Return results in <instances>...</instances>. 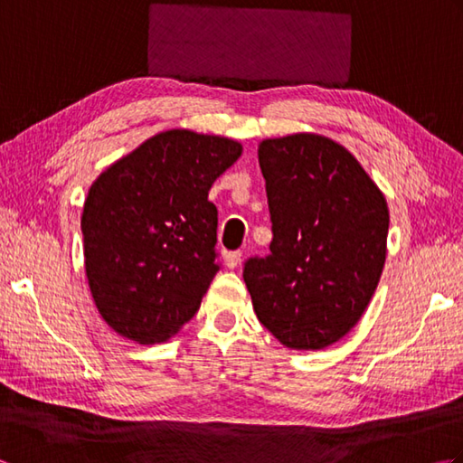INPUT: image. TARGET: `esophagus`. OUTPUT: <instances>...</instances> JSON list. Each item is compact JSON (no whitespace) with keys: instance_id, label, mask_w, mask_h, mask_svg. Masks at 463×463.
<instances>
[{"instance_id":"1","label":"esophagus","mask_w":463,"mask_h":463,"mask_svg":"<svg viewBox=\"0 0 463 463\" xmlns=\"http://www.w3.org/2000/svg\"><path fill=\"white\" fill-rule=\"evenodd\" d=\"M241 259H242V252L241 250H231L224 254V264L229 269H237L241 264Z\"/></svg>"}]
</instances>
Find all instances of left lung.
Masks as SVG:
<instances>
[{"instance_id": "obj_1", "label": "left lung", "mask_w": 463, "mask_h": 463, "mask_svg": "<svg viewBox=\"0 0 463 463\" xmlns=\"http://www.w3.org/2000/svg\"><path fill=\"white\" fill-rule=\"evenodd\" d=\"M272 221L267 259L242 279L260 324L287 348L320 350L356 326L376 290L390 213L346 146L314 133L259 145Z\"/></svg>"}]
</instances>
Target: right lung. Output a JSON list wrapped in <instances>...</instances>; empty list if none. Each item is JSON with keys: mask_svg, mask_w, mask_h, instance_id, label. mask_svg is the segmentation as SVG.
I'll list each match as a JSON object with an SVG mask.
<instances>
[{"mask_svg": "<svg viewBox=\"0 0 463 463\" xmlns=\"http://www.w3.org/2000/svg\"><path fill=\"white\" fill-rule=\"evenodd\" d=\"M239 141L171 129L97 176L83 204L85 272L103 320L139 344L169 340L199 310L216 264L213 183Z\"/></svg>", "mask_w": 463, "mask_h": 463, "instance_id": "right-lung-1", "label": "right lung"}]
</instances>
